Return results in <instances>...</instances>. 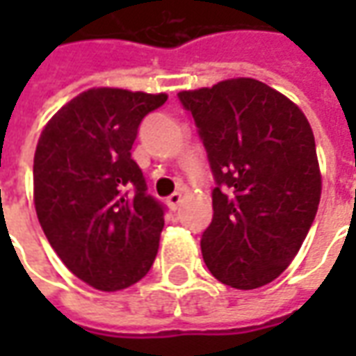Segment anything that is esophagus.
Returning <instances> with one entry per match:
<instances>
[{"label": "esophagus", "instance_id": "esophagus-1", "mask_svg": "<svg viewBox=\"0 0 356 356\" xmlns=\"http://www.w3.org/2000/svg\"><path fill=\"white\" fill-rule=\"evenodd\" d=\"M181 202H183V194L181 193H173L171 196H168V206H170L173 211L179 208V204H181Z\"/></svg>", "mask_w": 356, "mask_h": 356}]
</instances>
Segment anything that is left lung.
Instances as JSON below:
<instances>
[{
    "label": "left lung",
    "instance_id": "obj_1",
    "mask_svg": "<svg viewBox=\"0 0 356 356\" xmlns=\"http://www.w3.org/2000/svg\"><path fill=\"white\" fill-rule=\"evenodd\" d=\"M208 152L213 219L200 240L219 282L254 290L284 273L318 209L321 170L305 114L252 78L181 91Z\"/></svg>",
    "mask_w": 356,
    "mask_h": 356
}]
</instances>
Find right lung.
<instances>
[{
    "label": "right lung",
    "mask_w": 356,
    "mask_h": 356,
    "mask_svg": "<svg viewBox=\"0 0 356 356\" xmlns=\"http://www.w3.org/2000/svg\"><path fill=\"white\" fill-rule=\"evenodd\" d=\"M168 95L89 89L65 104L38 140L34 204L66 267L102 291L147 275L158 254L165 206L147 193L131 147L143 118Z\"/></svg>",
    "instance_id": "1"
}]
</instances>
